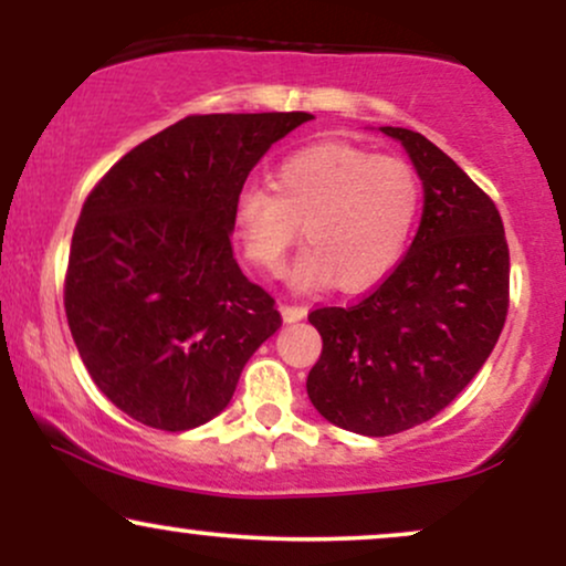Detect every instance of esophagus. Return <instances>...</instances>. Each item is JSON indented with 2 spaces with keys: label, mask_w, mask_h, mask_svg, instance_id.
<instances>
[{
  "label": "esophagus",
  "mask_w": 566,
  "mask_h": 566,
  "mask_svg": "<svg viewBox=\"0 0 566 566\" xmlns=\"http://www.w3.org/2000/svg\"><path fill=\"white\" fill-rule=\"evenodd\" d=\"M305 314H308V308H305V305H297V303H284L282 305L284 322H301Z\"/></svg>",
  "instance_id": "1"
}]
</instances>
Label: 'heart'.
Listing matches in <instances>:
<instances>
[{"instance_id":"heart-1","label":"heart","mask_w":566,"mask_h":566,"mask_svg":"<svg viewBox=\"0 0 566 566\" xmlns=\"http://www.w3.org/2000/svg\"><path fill=\"white\" fill-rule=\"evenodd\" d=\"M420 212V178L399 157L324 140L292 151L271 172V188L247 186L233 205L244 258L279 276L297 237L308 242L292 271L297 287L335 282L361 292L382 282L405 255Z\"/></svg>"}]
</instances>
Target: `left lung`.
Returning a JSON list of instances; mask_svg holds the SVG:
<instances>
[{"label":"left lung","instance_id":"1","mask_svg":"<svg viewBox=\"0 0 566 566\" xmlns=\"http://www.w3.org/2000/svg\"><path fill=\"white\" fill-rule=\"evenodd\" d=\"M382 133L401 140L423 180L418 237L361 301L308 314L322 335L305 380L311 405L365 437L426 423L469 386L509 316L511 279L495 201L420 133Z\"/></svg>","mask_w":566,"mask_h":566}]
</instances>
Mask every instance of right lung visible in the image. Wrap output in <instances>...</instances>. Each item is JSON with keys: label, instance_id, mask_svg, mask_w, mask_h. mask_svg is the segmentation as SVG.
Wrapping results in <instances>:
<instances>
[{"label": "right lung", "instance_id": "add662e5", "mask_svg": "<svg viewBox=\"0 0 566 566\" xmlns=\"http://www.w3.org/2000/svg\"><path fill=\"white\" fill-rule=\"evenodd\" d=\"M311 114H191L97 180L71 237L63 305L90 378L122 412L188 431L223 412L282 327L233 261V205L271 143Z\"/></svg>", "mask_w": 566, "mask_h": 566}]
</instances>
